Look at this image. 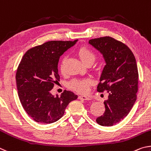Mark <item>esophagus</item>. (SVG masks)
Masks as SVG:
<instances>
[{
  "instance_id": "34e87169",
  "label": "esophagus",
  "mask_w": 151,
  "mask_h": 151,
  "mask_svg": "<svg viewBox=\"0 0 151 151\" xmlns=\"http://www.w3.org/2000/svg\"><path fill=\"white\" fill-rule=\"evenodd\" d=\"M78 98L80 99H83V100H87V101H89V100H91L90 97H87L85 96H80L78 97Z\"/></svg>"
}]
</instances>
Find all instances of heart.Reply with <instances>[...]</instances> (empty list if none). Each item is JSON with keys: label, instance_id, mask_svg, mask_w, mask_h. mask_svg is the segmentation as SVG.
Returning <instances> with one entry per match:
<instances>
[{"label": "heart", "instance_id": "1", "mask_svg": "<svg viewBox=\"0 0 151 151\" xmlns=\"http://www.w3.org/2000/svg\"><path fill=\"white\" fill-rule=\"evenodd\" d=\"M78 54L81 60L84 63L89 60H95L96 55L88 47L83 46L78 50ZM61 70H63V65L61 66ZM92 83L90 79H73L70 81L68 86L70 89L81 93H86L89 91V86Z\"/></svg>", "mask_w": 151, "mask_h": 151}]
</instances>
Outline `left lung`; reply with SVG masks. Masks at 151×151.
<instances>
[{
    "instance_id": "left-lung-1",
    "label": "left lung",
    "mask_w": 151,
    "mask_h": 151,
    "mask_svg": "<svg viewBox=\"0 0 151 151\" xmlns=\"http://www.w3.org/2000/svg\"><path fill=\"white\" fill-rule=\"evenodd\" d=\"M89 43L103 55L106 65L103 70L98 92L107 91L105 111L96 121L101 126H113L130 112L137 99L139 73L135 58L123 42L109 36L91 39Z\"/></svg>"
}]
</instances>
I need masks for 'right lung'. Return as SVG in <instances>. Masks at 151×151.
<instances>
[{"mask_svg": "<svg viewBox=\"0 0 151 151\" xmlns=\"http://www.w3.org/2000/svg\"><path fill=\"white\" fill-rule=\"evenodd\" d=\"M77 41H49L23 55L16 73L18 97L24 109L36 122H55L64 114L68 105L78 98L70 91H64L60 97L50 93L60 81V57Z\"/></svg>", "mask_w": 151, "mask_h": 151, "instance_id": "add662e5", "label": "right lung"}]
</instances>
